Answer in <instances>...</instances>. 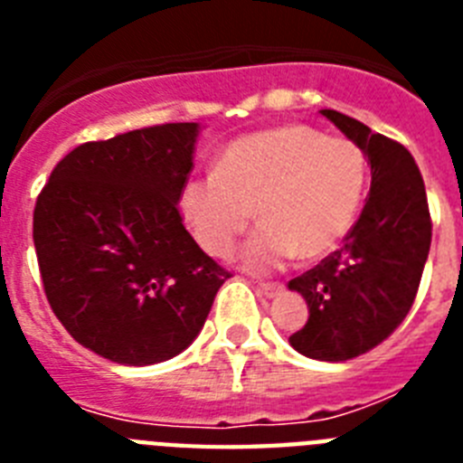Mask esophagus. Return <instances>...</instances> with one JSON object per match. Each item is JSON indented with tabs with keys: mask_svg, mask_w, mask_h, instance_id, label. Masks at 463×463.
<instances>
[{
	"mask_svg": "<svg viewBox=\"0 0 463 463\" xmlns=\"http://www.w3.org/2000/svg\"><path fill=\"white\" fill-rule=\"evenodd\" d=\"M257 288H260V292L269 298L278 297V294L282 292L280 282H257Z\"/></svg>",
	"mask_w": 463,
	"mask_h": 463,
	"instance_id": "1",
	"label": "esophagus"
}]
</instances>
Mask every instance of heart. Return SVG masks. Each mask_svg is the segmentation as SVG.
<instances>
[{"mask_svg":"<svg viewBox=\"0 0 463 463\" xmlns=\"http://www.w3.org/2000/svg\"><path fill=\"white\" fill-rule=\"evenodd\" d=\"M369 181L366 155L347 138H326L306 125H282L232 141L215 171L190 175L181 213L213 257H227L255 215L241 264L273 273L297 252L320 257L353 229Z\"/></svg>","mask_w":463,"mask_h":463,"instance_id":"b5f03b06","label":"heart"}]
</instances>
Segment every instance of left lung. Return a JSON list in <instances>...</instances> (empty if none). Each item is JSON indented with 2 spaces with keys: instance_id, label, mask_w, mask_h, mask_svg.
<instances>
[{
  "instance_id": "left-lung-1",
  "label": "left lung",
  "mask_w": 463,
  "mask_h": 463,
  "mask_svg": "<svg viewBox=\"0 0 463 463\" xmlns=\"http://www.w3.org/2000/svg\"><path fill=\"white\" fill-rule=\"evenodd\" d=\"M320 113L364 150L371 192L341 250L288 282L310 313L289 343L304 357L347 362L383 343L411 310L431 245V215L422 174L401 143L338 110Z\"/></svg>"
}]
</instances>
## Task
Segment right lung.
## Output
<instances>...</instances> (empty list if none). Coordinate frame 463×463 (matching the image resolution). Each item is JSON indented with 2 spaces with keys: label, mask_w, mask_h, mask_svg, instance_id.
<instances>
[{
  "label": "right lung",
  "mask_w": 463,
  "mask_h": 463,
  "mask_svg": "<svg viewBox=\"0 0 463 463\" xmlns=\"http://www.w3.org/2000/svg\"><path fill=\"white\" fill-rule=\"evenodd\" d=\"M196 137V122H169L83 143L36 199L48 304L80 345L110 362L148 366L181 354L229 278L178 211Z\"/></svg>",
  "instance_id": "1"
}]
</instances>
